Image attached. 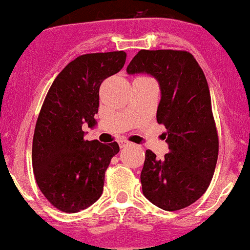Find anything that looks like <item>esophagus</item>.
Returning a JSON list of instances; mask_svg holds the SVG:
<instances>
[{"label": "esophagus", "mask_w": 250, "mask_h": 250, "mask_svg": "<svg viewBox=\"0 0 250 250\" xmlns=\"http://www.w3.org/2000/svg\"><path fill=\"white\" fill-rule=\"evenodd\" d=\"M119 146H120V148H125V147H127V146H131V142H128V141H125V140H122V141H119Z\"/></svg>", "instance_id": "esophagus-1"}]
</instances>
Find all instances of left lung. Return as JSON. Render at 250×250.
<instances>
[{
	"label": "left lung",
	"mask_w": 250,
	"mask_h": 250,
	"mask_svg": "<svg viewBox=\"0 0 250 250\" xmlns=\"http://www.w3.org/2000/svg\"><path fill=\"white\" fill-rule=\"evenodd\" d=\"M126 71L150 74L162 90L157 122L167 128L169 153L157 159L152 150H146L143 194L167 211L187 208L208 189L219 155L206 75L196 58L180 49H141Z\"/></svg>",
	"instance_id": "1"
}]
</instances>
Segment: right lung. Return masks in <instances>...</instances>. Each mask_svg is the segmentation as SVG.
<instances>
[{
	"instance_id": "obj_1",
	"label": "right lung",
	"mask_w": 250,
	"mask_h": 250,
	"mask_svg": "<svg viewBox=\"0 0 250 250\" xmlns=\"http://www.w3.org/2000/svg\"><path fill=\"white\" fill-rule=\"evenodd\" d=\"M124 51L79 56L57 75L42 104L33 138V169L47 201L78 212L101 197L117 142L83 140V124L96 125L101 83L124 66Z\"/></svg>"
}]
</instances>
